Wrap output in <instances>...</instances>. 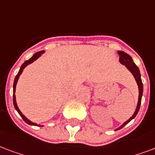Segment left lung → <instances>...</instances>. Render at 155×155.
I'll return each instance as SVG.
<instances>
[{
	"instance_id": "obj_1",
	"label": "left lung",
	"mask_w": 155,
	"mask_h": 155,
	"mask_svg": "<svg viewBox=\"0 0 155 155\" xmlns=\"http://www.w3.org/2000/svg\"><path fill=\"white\" fill-rule=\"evenodd\" d=\"M120 56V62L121 64L125 65L126 68L129 69V71L131 72L132 74L134 75V78L136 80L137 86H138V90H139V96H138V102H137V108L134 111V115L130 117L127 121H125L124 123L121 125L120 127H119L118 129H116V130H119V129H122L124 126H125L127 124L130 122L134 118H135V116H137V114L138 113L139 109H140V106H141V97H142V94H143V84L141 81V74H140V70H139L138 67L137 66L136 64H134V61L129 54L125 53L124 51H117Z\"/></svg>"
}]
</instances>
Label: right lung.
Masks as SVG:
<instances>
[{"instance_id":"add662e5","label":"right lung","mask_w":155,"mask_h":155,"mask_svg":"<svg viewBox=\"0 0 155 155\" xmlns=\"http://www.w3.org/2000/svg\"><path fill=\"white\" fill-rule=\"evenodd\" d=\"M44 51H38V52H36V53H35L34 55H33V56H32L31 58L30 59V60L25 61L23 64H21V68H20L18 73V74H17L16 77H15V79H14V94H13V102H14V107H15V109L17 110V111L18 112L19 115L21 116V118L23 119V120L25 121L26 124H30V125H35V126H39V124H37L34 123V122H32V121H31L30 120H28V119L26 118V116H24L23 114L21 113V111L19 110L18 107V105H17V103H16V97H15V90H16V85H17V82H18V80L19 77H20L21 74L22 73V71H23V69H25V68H26V67L27 66L28 64H31L32 62H34L35 60H37V59L39 58V56H41L42 54L44 53ZM42 126H43V125H42Z\"/></svg>"}]
</instances>
